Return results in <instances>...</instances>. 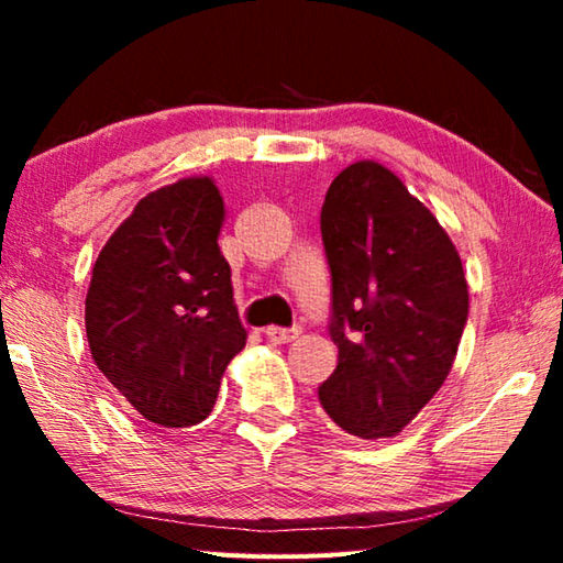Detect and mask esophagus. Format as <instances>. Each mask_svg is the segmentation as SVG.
<instances>
[{
  "mask_svg": "<svg viewBox=\"0 0 563 563\" xmlns=\"http://www.w3.org/2000/svg\"><path fill=\"white\" fill-rule=\"evenodd\" d=\"M300 335V330L298 328H275V325H271V328H265V338H268L273 345H285V342H292L295 338Z\"/></svg>",
  "mask_w": 563,
  "mask_h": 563,
  "instance_id": "esophagus-1",
  "label": "esophagus"
}]
</instances>
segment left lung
Returning a JSON list of instances; mask_svg holds the SVG:
<instances>
[{
    "label": "left lung",
    "instance_id": "obj_1",
    "mask_svg": "<svg viewBox=\"0 0 563 563\" xmlns=\"http://www.w3.org/2000/svg\"><path fill=\"white\" fill-rule=\"evenodd\" d=\"M320 231L338 345L320 402L350 434L395 437L454 365L470 316L462 258L430 208L377 161L340 170Z\"/></svg>",
    "mask_w": 563,
    "mask_h": 563
}]
</instances>
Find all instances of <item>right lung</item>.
Instances as JSON below:
<instances>
[{
    "label": "right lung",
    "mask_w": 563,
    "mask_h": 563,
    "mask_svg": "<svg viewBox=\"0 0 563 563\" xmlns=\"http://www.w3.org/2000/svg\"><path fill=\"white\" fill-rule=\"evenodd\" d=\"M225 203L211 176L141 198L101 247L87 290V340L103 377L161 427L211 415L245 347L231 265L218 247Z\"/></svg>",
    "instance_id": "add662e5"
}]
</instances>
